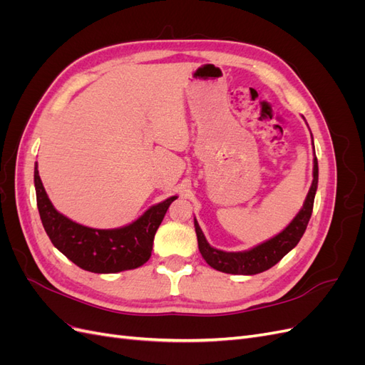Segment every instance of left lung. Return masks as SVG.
<instances>
[{
    "label": "left lung",
    "instance_id": "8db88e82",
    "mask_svg": "<svg viewBox=\"0 0 365 365\" xmlns=\"http://www.w3.org/2000/svg\"><path fill=\"white\" fill-rule=\"evenodd\" d=\"M317 185H318V161L315 157L314 158V181H312L311 189H309L306 201L300 212H298V215L292 219V222L286 227L282 233H279L275 237L263 242V244L254 247L248 251L227 252V251H220L210 247V244L205 240L202 230L200 228V225H197V220L195 219L197 247H200V252L202 254L204 260L212 268L227 274L252 275V274H259L272 268L275 263L280 262L286 254H288L298 244V242H300L302 236L304 235L309 219H311V215H312Z\"/></svg>",
    "mask_w": 365,
    "mask_h": 365
}]
</instances>
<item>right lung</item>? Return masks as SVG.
<instances>
[{"instance_id": "right-lung-1", "label": "right lung", "mask_w": 365, "mask_h": 365, "mask_svg": "<svg viewBox=\"0 0 365 365\" xmlns=\"http://www.w3.org/2000/svg\"><path fill=\"white\" fill-rule=\"evenodd\" d=\"M36 202L42 225L51 244L77 267L97 274L135 269L152 252L153 237L176 196L146 210L134 222L114 230H97L73 222L61 215L48 200L35 165Z\"/></svg>"}]
</instances>
